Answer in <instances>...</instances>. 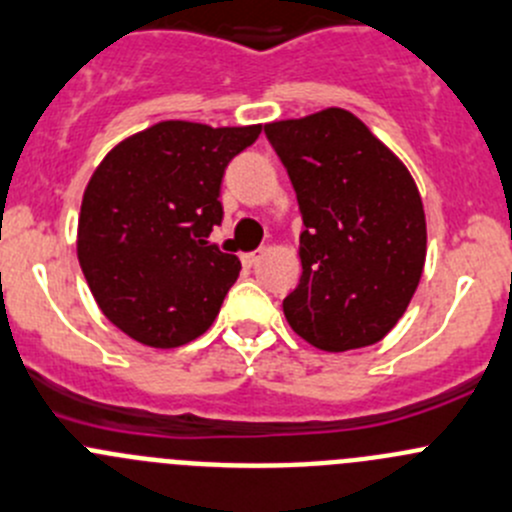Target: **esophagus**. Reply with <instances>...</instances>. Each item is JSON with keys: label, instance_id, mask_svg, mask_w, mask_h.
I'll return each instance as SVG.
<instances>
[{"label": "esophagus", "instance_id": "obj_1", "mask_svg": "<svg viewBox=\"0 0 512 512\" xmlns=\"http://www.w3.org/2000/svg\"><path fill=\"white\" fill-rule=\"evenodd\" d=\"M262 255H265V252H250V255H245V257H242V262H245V265L247 267H255L257 265V262H260L262 260Z\"/></svg>", "mask_w": 512, "mask_h": 512}]
</instances>
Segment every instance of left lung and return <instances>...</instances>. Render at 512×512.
<instances>
[{
  "mask_svg": "<svg viewBox=\"0 0 512 512\" xmlns=\"http://www.w3.org/2000/svg\"><path fill=\"white\" fill-rule=\"evenodd\" d=\"M302 215L300 285L287 322L330 352L372 345L408 310L425 265V212L403 162L355 114L265 124Z\"/></svg>",
  "mask_w": 512,
  "mask_h": 512,
  "instance_id": "left-lung-1",
  "label": "left lung"
}]
</instances>
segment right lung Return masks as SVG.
Returning a JSON list of instances; mask_svg holds the SVG:
<instances>
[{
  "instance_id": "add662e5",
  "label": "right lung",
  "mask_w": 512,
  "mask_h": 512,
  "mask_svg": "<svg viewBox=\"0 0 512 512\" xmlns=\"http://www.w3.org/2000/svg\"><path fill=\"white\" fill-rule=\"evenodd\" d=\"M252 127L160 122L119 142L94 170L77 255L107 320L137 342L177 347L212 325L242 265L210 242L220 185Z\"/></svg>"
}]
</instances>
